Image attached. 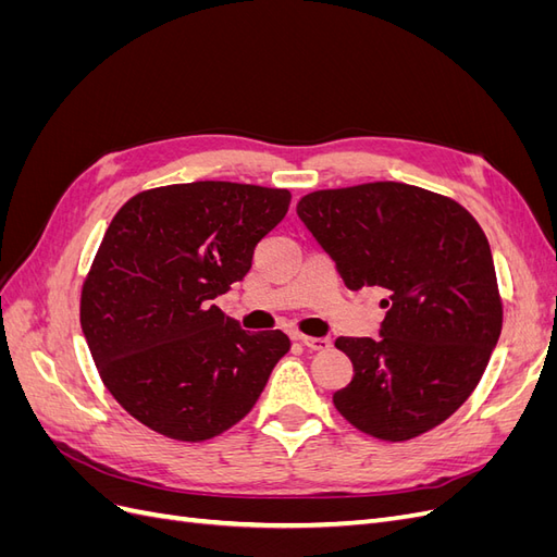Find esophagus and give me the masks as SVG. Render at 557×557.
I'll use <instances>...</instances> for the list:
<instances>
[{
	"instance_id": "1",
	"label": "esophagus",
	"mask_w": 557,
	"mask_h": 557,
	"mask_svg": "<svg viewBox=\"0 0 557 557\" xmlns=\"http://www.w3.org/2000/svg\"><path fill=\"white\" fill-rule=\"evenodd\" d=\"M295 339L305 344L311 350H327L332 346L330 336H307V334H295Z\"/></svg>"
}]
</instances>
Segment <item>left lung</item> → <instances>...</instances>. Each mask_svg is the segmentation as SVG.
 Segmentation results:
<instances>
[{
  "mask_svg": "<svg viewBox=\"0 0 557 557\" xmlns=\"http://www.w3.org/2000/svg\"><path fill=\"white\" fill-rule=\"evenodd\" d=\"M297 213L350 290L391 293L379 336H339L352 381L334 393L350 425L407 442L458 411L502 332L491 244L465 207L379 181L315 190Z\"/></svg>",
  "mask_w": 557,
  "mask_h": 557,
  "instance_id": "obj_1",
  "label": "left lung"
}]
</instances>
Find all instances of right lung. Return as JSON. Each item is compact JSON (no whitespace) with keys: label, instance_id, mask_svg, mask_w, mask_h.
Segmentation results:
<instances>
[{"label":"right lung","instance_id":"add662e5","mask_svg":"<svg viewBox=\"0 0 557 557\" xmlns=\"http://www.w3.org/2000/svg\"><path fill=\"white\" fill-rule=\"evenodd\" d=\"M290 193L230 181L144 190L125 201L81 293V327L109 393L170 440L205 442L256 407L290 350L213 305L242 281Z\"/></svg>","mask_w":557,"mask_h":557}]
</instances>
